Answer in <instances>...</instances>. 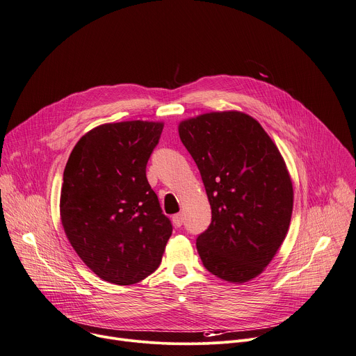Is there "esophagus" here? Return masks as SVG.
Returning <instances> with one entry per match:
<instances>
[{"mask_svg": "<svg viewBox=\"0 0 356 356\" xmlns=\"http://www.w3.org/2000/svg\"><path fill=\"white\" fill-rule=\"evenodd\" d=\"M172 220H173V225L176 227H180L183 225V215L181 213H176V215H173Z\"/></svg>", "mask_w": 356, "mask_h": 356, "instance_id": "obj_1", "label": "esophagus"}]
</instances>
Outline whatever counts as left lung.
<instances>
[{
    "mask_svg": "<svg viewBox=\"0 0 356 356\" xmlns=\"http://www.w3.org/2000/svg\"><path fill=\"white\" fill-rule=\"evenodd\" d=\"M211 205L212 219L197 238L204 267L227 282L263 273L291 222L293 188L284 158L253 117L212 111L179 124Z\"/></svg>",
    "mask_w": 356,
    "mask_h": 356,
    "instance_id": "1",
    "label": "left lung"
}]
</instances>
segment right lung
I'll list each match as a JSON object with an SVG mask.
<instances>
[{"mask_svg":"<svg viewBox=\"0 0 356 356\" xmlns=\"http://www.w3.org/2000/svg\"><path fill=\"white\" fill-rule=\"evenodd\" d=\"M163 123L102 124L74 147L64 169L60 213L81 260L102 280L133 285L161 264L170 219L147 179Z\"/></svg>","mask_w":356,"mask_h":356,"instance_id":"right-lung-1","label":"right lung"}]
</instances>
